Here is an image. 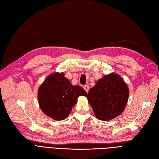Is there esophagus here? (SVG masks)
I'll use <instances>...</instances> for the list:
<instances>
[{
    "label": "esophagus",
    "mask_w": 159,
    "mask_h": 159,
    "mask_svg": "<svg viewBox=\"0 0 159 159\" xmlns=\"http://www.w3.org/2000/svg\"><path fill=\"white\" fill-rule=\"evenodd\" d=\"M84 89L86 91V92H88V91H89V85H84Z\"/></svg>",
    "instance_id": "obj_1"
}]
</instances>
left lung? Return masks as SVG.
Masks as SVG:
<instances>
[{"instance_id":"1","label":"left lung","mask_w":159,"mask_h":159,"mask_svg":"<svg viewBox=\"0 0 159 159\" xmlns=\"http://www.w3.org/2000/svg\"><path fill=\"white\" fill-rule=\"evenodd\" d=\"M129 94V88L122 78L112 73L97 81L89 89L88 99L96 117L109 121L123 111Z\"/></svg>"}]
</instances>
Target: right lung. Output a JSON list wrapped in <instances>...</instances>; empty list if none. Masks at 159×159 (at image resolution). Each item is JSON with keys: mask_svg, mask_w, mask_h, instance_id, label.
Segmentation results:
<instances>
[{"mask_svg": "<svg viewBox=\"0 0 159 159\" xmlns=\"http://www.w3.org/2000/svg\"><path fill=\"white\" fill-rule=\"evenodd\" d=\"M87 92L79 85H72L63 73H54L45 80L38 89L39 105L46 115L56 121L68 117L80 96Z\"/></svg>", "mask_w": 159, "mask_h": 159, "instance_id": "1", "label": "right lung"}]
</instances>
